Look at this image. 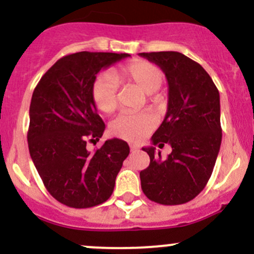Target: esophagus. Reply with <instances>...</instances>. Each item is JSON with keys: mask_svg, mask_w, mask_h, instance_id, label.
Wrapping results in <instances>:
<instances>
[{"mask_svg": "<svg viewBox=\"0 0 254 254\" xmlns=\"http://www.w3.org/2000/svg\"><path fill=\"white\" fill-rule=\"evenodd\" d=\"M129 146H130V150H131V151H136L137 148H139V146H137L136 143H130Z\"/></svg>", "mask_w": 254, "mask_h": 254, "instance_id": "1", "label": "esophagus"}]
</instances>
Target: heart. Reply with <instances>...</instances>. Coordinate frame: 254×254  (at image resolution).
Segmentation results:
<instances>
[{
  "label": "heart",
  "mask_w": 254,
  "mask_h": 254,
  "mask_svg": "<svg viewBox=\"0 0 254 254\" xmlns=\"http://www.w3.org/2000/svg\"><path fill=\"white\" fill-rule=\"evenodd\" d=\"M114 77L120 81L131 82L146 94L157 91L163 82L160 68L143 60L125 64L113 75L101 73L92 84V99L97 109L104 114H111L117 108V81ZM153 125L155 120L148 113H123L112 122L111 131L115 136L135 141L141 139Z\"/></svg>",
  "instance_id": "b5f03b06"
}]
</instances>
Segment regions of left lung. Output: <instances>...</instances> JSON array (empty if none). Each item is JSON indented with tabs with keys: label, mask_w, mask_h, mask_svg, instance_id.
<instances>
[{
	"label": "left lung",
	"mask_w": 254,
	"mask_h": 254,
	"mask_svg": "<svg viewBox=\"0 0 254 254\" xmlns=\"http://www.w3.org/2000/svg\"><path fill=\"white\" fill-rule=\"evenodd\" d=\"M156 64L168 82L167 113L152 145L172 152L162 160L156 147H143L150 165L140 172L143 194L162 205H179L195 198L211 176L221 145L220 94L198 63L177 51L140 53Z\"/></svg>",
	"instance_id": "obj_1"
}]
</instances>
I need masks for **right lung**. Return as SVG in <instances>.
Wrapping results in <instances>:
<instances>
[{"label":"right lung","mask_w":254,"mask_h":254,"mask_svg":"<svg viewBox=\"0 0 254 254\" xmlns=\"http://www.w3.org/2000/svg\"><path fill=\"white\" fill-rule=\"evenodd\" d=\"M129 54H70L40 78L29 108L28 147L49 193L76 209L108 200L115 178L130 152L120 139L107 140L96 152L87 141H98L106 125L92 99L97 73Z\"/></svg>","instance_id":"obj_1"}]
</instances>
